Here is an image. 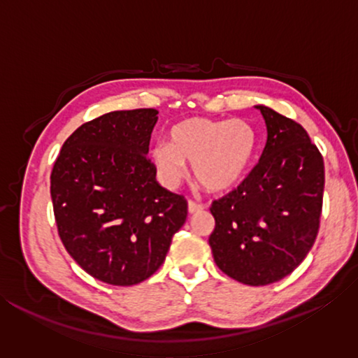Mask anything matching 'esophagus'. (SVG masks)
<instances>
[{"mask_svg":"<svg viewBox=\"0 0 358 358\" xmlns=\"http://www.w3.org/2000/svg\"><path fill=\"white\" fill-rule=\"evenodd\" d=\"M202 210H203V205H201V203H196V202H192V201L187 202V211H189L191 215L201 213Z\"/></svg>","mask_w":358,"mask_h":358,"instance_id":"1","label":"esophagus"}]
</instances>
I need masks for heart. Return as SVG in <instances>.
<instances>
[{
  "mask_svg": "<svg viewBox=\"0 0 358 358\" xmlns=\"http://www.w3.org/2000/svg\"><path fill=\"white\" fill-rule=\"evenodd\" d=\"M256 150V134L245 120L189 118L175 124L169 143L150 151L162 183L177 186L192 164L194 180L210 192L226 191L245 177Z\"/></svg>",
  "mask_w": 358,
  "mask_h": 358,
  "instance_id": "obj_1",
  "label": "heart"
}]
</instances>
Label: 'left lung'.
Instances as JSON below:
<instances>
[{"label": "left lung", "instance_id": "left-lung-1", "mask_svg": "<svg viewBox=\"0 0 358 358\" xmlns=\"http://www.w3.org/2000/svg\"><path fill=\"white\" fill-rule=\"evenodd\" d=\"M266 142L248 177L211 203L216 226L208 243L227 276L266 286L292 273L317 237L324 159L308 132L273 108L256 106Z\"/></svg>", "mask_w": 358, "mask_h": 358}]
</instances>
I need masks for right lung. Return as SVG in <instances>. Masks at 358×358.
<instances>
[{
  "label": "right lung",
  "mask_w": 358,
  "mask_h": 358,
  "mask_svg": "<svg viewBox=\"0 0 358 358\" xmlns=\"http://www.w3.org/2000/svg\"><path fill=\"white\" fill-rule=\"evenodd\" d=\"M155 108L117 110L68 137L50 175L53 213L66 251L96 280L132 286L167 256L183 226V196L156 181L147 155Z\"/></svg>",
  "instance_id": "obj_1"
}]
</instances>
